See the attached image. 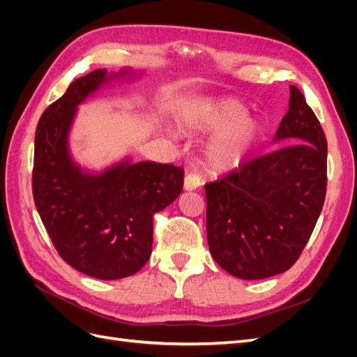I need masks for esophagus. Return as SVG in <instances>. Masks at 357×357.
<instances>
[{
	"label": "esophagus",
	"mask_w": 357,
	"mask_h": 357,
	"mask_svg": "<svg viewBox=\"0 0 357 357\" xmlns=\"http://www.w3.org/2000/svg\"><path fill=\"white\" fill-rule=\"evenodd\" d=\"M201 185V177L197 172H189L185 177V190H195Z\"/></svg>",
	"instance_id": "obj_1"
}]
</instances>
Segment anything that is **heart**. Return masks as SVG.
Here are the masks:
<instances>
[{
	"instance_id": "1",
	"label": "heart",
	"mask_w": 357,
	"mask_h": 357,
	"mask_svg": "<svg viewBox=\"0 0 357 357\" xmlns=\"http://www.w3.org/2000/svg\"><path fill=\"white\" fill-rule=\"evenodd\" d=\"M248 113L238 102L225 101L202 107L198 117L185 122L186 131H222L211 139L205 159L215 171H229L253 155L264 137V125L247 119Z\"/></svg>"
}]
</instances>
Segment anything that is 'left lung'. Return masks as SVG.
I'll use <instances>...</instances> for the list:
<instances>
[{
	"mask_svg": "<svg viewBox=\"0 0 357 357\" xmlns=\"http://www.w3.org/2000/svg\"><path fill=\"white\" fill-rule=\"evenodd\" d=\"M289 89V110L274 138L284 146L205 185L210 253L243 280L287 271L307 245L326 197L325 132L302 92Z\"/></svg>",
	"mask_w": 357,
	"mask_h": 357,
	"instance_id": "left-lung-1",
	"label": "left lung"
}]
</instances>
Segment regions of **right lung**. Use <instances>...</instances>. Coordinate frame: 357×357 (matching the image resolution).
I'll return each instance as SVG.
<instances>
[{
    "mask_svg": "<svg viewBox=\"0 0 357 357\" xmlns=\"http://www.w3.org/2000/svg\"><path fill=\"white\" fill-rule=\"evenodd\" d=\"M126 74L102 68L74 80L41 114L36 131L32 195L41 222L63 261L100 280L129 277L146 265L153 215L180 195L185 176L172 164L129 159L89 174L73 162L68 132L77 105Z\"/></svg>",
    "mask_w": 357,
    "mask_h": 357,
    "instance_id": "add662e5",
    "label": "right lung"
}]
</instances>
